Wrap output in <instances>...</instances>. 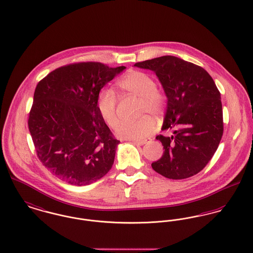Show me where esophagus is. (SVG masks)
I'll list each match as a JSON object with an SVG mask.
<instances>
[{
	"label": "esophagus",
	"instance_id": "obj_1",
	"mask_svg": "<svg viewBox=\"0 0 253 253\" xmlns=\"http://www.w3.org/2000/svg\"><path fill=\"white\" fill-rule=\"evenodd\" d=\"M149 140H150V139H144V140H133L132 142L134 144H137V145H141V146H143V145H146L147 142H149Z\"/></svg>",
	"mask_w": 253,
	"mask_h": 253
}]
</instances>
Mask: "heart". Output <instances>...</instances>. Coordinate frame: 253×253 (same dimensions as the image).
<instances>
[{
    "instance_id": "heart-1",
    "label": "heart",
    "mask_w": 253,
    "mask_h": 253,
    "mask_svg": "<svg viewBox=\"0 0 253 253\" xmlns=\"http://www.w3.org/2000/svg\"><path fill=\"white\" fill-rule=\"evenodd\" d=\"M121 90L140 99L141 113L150 112L160 115L167 106V95L155 86L153 78L146 72L131 70L117 83ZM118 99L112 88H103L97 97V109L102 119L111 127H116L119 122L117 115ZM156 128V122L151 115H145L138 120L123 121L116 129L122 139L143 140Z\"/></svg>"
}]
</instances>
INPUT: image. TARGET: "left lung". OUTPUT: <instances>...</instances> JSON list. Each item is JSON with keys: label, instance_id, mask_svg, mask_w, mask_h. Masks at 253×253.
<instances>
[{"label": "left lung", "instance_id": "8db88e82", "mask_svg": "<svg viewBox=\"0 0 253 253\" xmlns=\"http://www.w3.org/2000/svg\"><path fill=\"white\" fill-rule=\"evenodd\" d=\"M158 77L167 95L162 130L178 127L171 137H156L163 156L151 164L166 178L180 180L200 172L212 158L223 136L221 94L203 68L174 56L137 63Z\"/></svg>", "mask_w": 253, "mask_h": 253}]
</instances>
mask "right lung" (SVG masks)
<instances>
[{
	"label": "right lung",
	"mask_w": 253,
	"mask_h": 253,
	"mask_svg": "<svg viewBox=\"0 0 253 253\" xmlns=\"http://www.w3.org/2000/svg\"><path fill=\"white\" fill-rule=\"evenodd\" d=\"M126 67L87 62L59 67L36 86L28 128L42 165L73 186H87L112 168L120 141L97 109V97Z\"/></svg>",
	"instance_id": "obj_1"
}]
</instances>
